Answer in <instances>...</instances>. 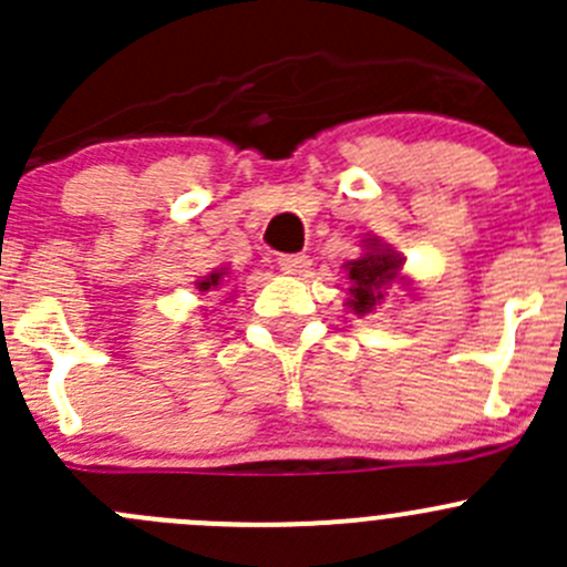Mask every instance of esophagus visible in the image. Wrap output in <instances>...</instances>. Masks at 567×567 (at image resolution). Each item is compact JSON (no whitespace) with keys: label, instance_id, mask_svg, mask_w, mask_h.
<instances>
[{"label":"esophagus","instance_id":"1","mask_svg":"<svg viewBox=\"0 0 567 567\" xmlns=\"http://www.w3.org/2000/svg\"><path fill=\"white\" fill-rule=\"evenodd\" d=\"M310 266H312V260L307 255H282L279 257V268H282L285 274H293V277H301V274H305Z\"/></svg>","mask_w":567,"mask_h":567}]
</instances>
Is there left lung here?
I'll use <instances>...</instances> for the list:
<instances>
[{
  "instance_id": "1",
  "label": "left lung",
  "mask_w": 567,
  "mask_h": 567,
  "mask_svg": "<svg viewBox=\"0 0 567 567\" xmlns=\"http://www.w3.org/2000/svg\"><path fill=\"white\" fill-rule=\"evenodd\" d=\"M348 310L357 316H370L381 301L386 299V288L398 282L400 271H403V257L398 251L381 244L379 238H368L364 241V255L357 260H348Z\"/></svg>"
}]
</instances>
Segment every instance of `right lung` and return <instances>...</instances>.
Listing matches in <instances>:
<instances>
[{
    "label": "right lung",
    "instance_id": "add662e5",
    "mask_svg": "<svg viewBox=\"0 0 567 567\" xmlns=\"http://www.w3.org/2000/svg\"><path fill=\"white\" fill-rule=\"evenodd\" d=\"M225 277H227V268H219V271L208 274V277H203L197 282V288L203 290V293H208V290H219L225 288Z\"/></svg>",
    "mask_w": 567,
    "mask_h": 567
}]
</instances>
